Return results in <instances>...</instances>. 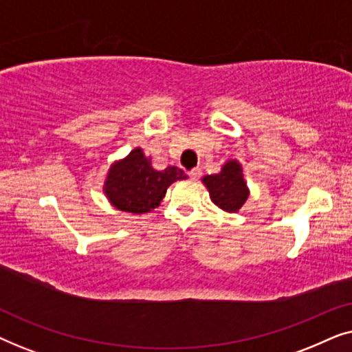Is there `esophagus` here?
<instances>
[{
  "label": "esophagus",
  "mask_w": 352,
  "mask_h": 352,
  "mask_svg": "<svg viewBox=\"0 0 352 352\" xmlns=\"http://www.w3.org/2000/svg\"><path fill=\"white\" fill-rule=\"evenodd\" d=\"M187 175L190 176V179H199V177L201 176V170H200V168H192V170L187 173Z\"/></svg>",
  "instance_id": "obj_1"
}]
</instances>
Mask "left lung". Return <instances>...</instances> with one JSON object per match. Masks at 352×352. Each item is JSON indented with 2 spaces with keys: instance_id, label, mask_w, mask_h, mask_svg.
<instances>
[{
  "instance_id": "8db88e82",
  "label": "left lung",
  "mask_w": 352,
  "mask_h": 352,
  "mask_svg": "<svg viewBox=\"0 0 352 352\" xmlns=\"http://www.w3.org/2000/svg\"><path fill=\"white\" fill-rule=\"evenodd\" d=\"M204 184L208 189L213 204L229 213L239 211L248 199V187L237 160H229L218 175L205 176Z\"/></svg>"
}]
</instances>
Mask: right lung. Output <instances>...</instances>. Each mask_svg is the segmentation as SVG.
Listing matches in <instances>:
<instances>
[{"label": "right lung", "mask_w": 352, "mask_h": 352, "mask_svg": "<svg viewBox=\"0 0 352 352\" xmlns=\"http://www.w3.org/2000/svg\"><path fill=\"white\" fill-rule=\"evenodd\" d=\"M177 179H186L184 171L177 166L153 170L151 158L138 147L110 166L104 192L115 208L141 214L157 208L168 187Z\"/></svg>", "instance_id": "obj_1"}]
</instances>
